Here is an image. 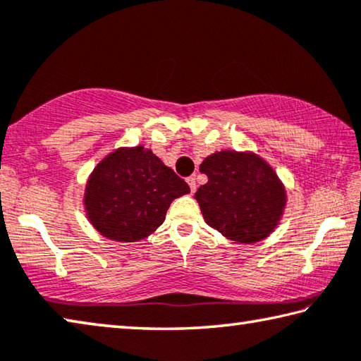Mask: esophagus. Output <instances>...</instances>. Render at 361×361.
<instances>
[{
    "label": "esophagus",
    "mask_w": 361,
    "mask_h": 361,
    "mask_svg": "<svg viewBox=\"0 0 361 361\" xmlns=\"http://www.w3.org/2000/svg\"><path fill=\"white\" fill-rule=\"evenodd\" d=\"M186 181H188V185H190V188H191V192L196 191V176H190V178H188Z\"/></svg>",
    "instance_id": "34e87169"
}]
</instances>
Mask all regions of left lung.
I'll return each instance as SVG.
<instances>
[{
    "label": "left lung",
    "instance_id": "8db88e82",
    "mask_svg": "<svg viewBox=\"0 0 361 361\" xmlns=\"http://www.w3.org/2000/svg\"><path fill=\"white\" fill-rule=\"evenodd\" d=\"M209 181L196 197L207 225L231 241L257 243L278 225L286 204L281 181L265 160L221 151L201 164Z\"/></svg>",
    "mask_w": 361,
    "mask_h": 361
}]
</instances>
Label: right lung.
Masks as SVG:
<instances>
[{
	"label": "right lung",
	"mask_w": 361,
	"mask_h": 361,
	"mask_svg": "<svg viewBox=\"0 0 361 361\" xmlns=\"http://www.w3.org/2000/svg\"><path fill=\"white\" fill-rule=\"evenodd\" d=\"M186 192L188 183L152 151L142 146L122 147L93 170L85 207L102 236L135 243L162 225L171 201Z\"/></svg>",
	"instance_id": "obj_1"
}]
</instances>
